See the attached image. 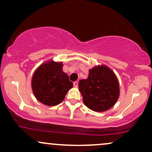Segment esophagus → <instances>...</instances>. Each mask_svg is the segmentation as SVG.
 <instances>
[{
  "mask_svg": "<svg viewBox=\"0 0 152 152\" xmlns=\"http://www.w3.org/2000/svg\"><path fill=\"white\" fill-rule=\"evenodd\" d=\"M78 83L77 81H75L74 83V87H78Z\"/></svg>",
  "mask_w": 152,
  "mask_h": 152,
  "instance_id": "esophagus-1",
  "label": "esophagus"
}]
</instances>
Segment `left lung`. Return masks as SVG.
Returning a JSON list of instances; mask_svg holds the SVG:
<instances>
[{
  "label": "left lung",
  "instance_id": "1",
  "mask_svg": "<svg viewBox=\"0 0 152 152\" xmlns=\"http://www.w3.org/2000/svg\"><path fill=\"white\" fill-rule=\"evenodd\" d=\"M78 89L83 102L94 111H106L115 105L119 97V83L116 74L105 65L89 69L86 79L80 80Z\"/></svg>",
  "mask_w": 152,
  "mask_h": 152
}]
</instances>
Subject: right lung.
<instances>
[{"label":"right lung","mask_w":152,"mask_h":152,"mask_svg":"<svg viewBox=\"0 0 152 152\" xmlns=\"http://www.w3.org/2000/svg\"><path fill=\"white\" fill-rule=\"evenodd\" d=\"M31 87L36 99L46 106L58 105L73 87L69 76L63 71V63L53 60L43 63L35 71Z\"/></svg>","instance_id":"1"}]
</instances>
